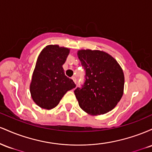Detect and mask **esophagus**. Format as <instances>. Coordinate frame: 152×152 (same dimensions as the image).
<instances>
[{
  "label": "esophagus",
  "instance_id": "34e87169",
  "mask_svg": "<svg viewBox=\"0 0 152 152\" xmlns=\"http://www.w3.org/2000/svg\"><path fill=\"white\" fill-rule=\"evenodd\" d=\"M72 80H73V81H74L75 83H76V77H72Z\"/></svg>",
  "mask_w": 152,
  "mask_h": 152
}]
</instances>
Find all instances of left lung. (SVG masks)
<instances>
[{"label":"left lung","instance_id":"left-lung-1","mask_svg":"<svg viewBox=\"0 0 152 152\" xmlns=\"http://www.w3.org/2000/svg\"><path fill=\"white\" fill-rule=\"evenodd\" d=\"M77 55L86 70L84 85L74 91L79 106L93 116L106 114L123 96V70L114 57L103 50L82 49Z\"/></svg>","mask_w":152,"mask_h":152}]
</instances>
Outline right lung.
<instances>
[{
  "instance_id": "1",
  "label": "right lung",
  "mask_w": 152,
  "mask_h": 152,
  "mask_svg": "<svg viewBox=\"0 0 152 152\" xmlns=\"http://www.w3.org/2000/svg\"><path fill=\"white\" fill-rule=\"evenodd\" d=\"M70 49L58 45H48L38 56L32 75L30 92L39 107L50 110L56 107L68 91L76 87L65 75L63 65Z\"/></svg>"
}]
</instances>
